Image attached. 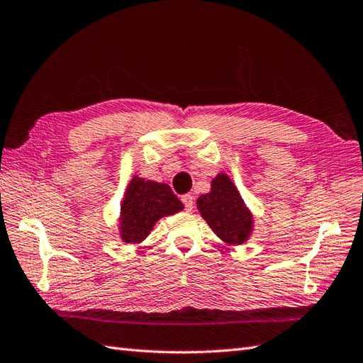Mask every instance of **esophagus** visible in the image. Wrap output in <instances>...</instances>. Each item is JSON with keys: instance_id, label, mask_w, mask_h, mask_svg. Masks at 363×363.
<instances>
[{"instance_id": "obj_1", "label": "esophagus", "mask_w": 363, "mask_h": 363, "mask_svg": "<svg viewBox=\"0 0 363 363\" xmlns=\"http://www.w3.org/2000/svg\"><path fill=\"white\" fill-rule=\"evenodd\" d=\"M182 202L184 205V209H186V211H191V209L194 208V196L184 194V196H182Z\"/></svg>"}]
</instances>
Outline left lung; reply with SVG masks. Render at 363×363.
Wrapping results in <instances>:
<instances>
[{
	"mask_svg": "<svg viewBox=\"0 0 363 363\" xmlns=\"http://www.w3.org/2000/svg\"><path fill=\"white\" fill-rule=\"evenodd\" d=\"M197 209L217 236L228 245H240L253 231V214L227 174H217L211 191L197 199Z\"/></svg>",
	"mask_w": 363,
	"mask_h": 363,
	"instance_id": "1",
	"label": "left lung"
}]
</instances>
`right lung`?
Returning <instances> with one entry per match:
<instances>
[{
	"label": "right lung",
	"instance_id": "obj_1",
	"mask_svg": "<svg viewBox=\"0 0 363 363\" xmlns=\"http://www.w3.org/2000/svg\"><path fill=\"white\" fill-rule=\"evenodd\" d=\"M184 206L166 183L135 175L121 203L119 236L125 244H140L161 217L172 216Z\"/></svg>",
	"mask_w": 363,
	"mask_h": 363
}]
</instances>
